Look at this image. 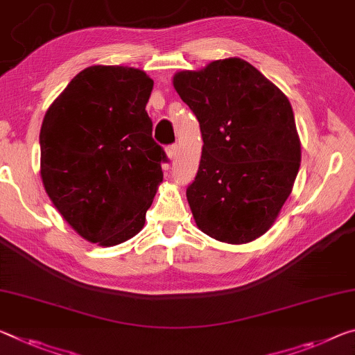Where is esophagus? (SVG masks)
Segmentation results:
<instances>
[{
    "mask_svg": "<svg viewBox=\"0 0 355 355\" xmlns=\"http://www.w3.org/2000/svg\"><path fill=\"white\" fill-rule=\"evenodd\" d=\"M177 151H178V147H177V145H171V147H168V148L166 150V153H167V157H168V159H171V161L175 159Z\"/></svg>",
    "mask_w": 355,
    "mask_h": 355,
    "instance_id": "34e87169",
    "label": "esophagus"
}]
</instances>
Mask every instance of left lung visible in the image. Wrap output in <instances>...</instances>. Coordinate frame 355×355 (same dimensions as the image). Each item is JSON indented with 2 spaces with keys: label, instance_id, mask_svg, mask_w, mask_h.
I'll list each match as a JSON object with an SVG mask.
<instances>
[{
  "label": "left lung",
  "instance_id": "1",
  "mask_svg": "<svg viewBox=\"0 0 355 355\" xmlns=\"http://www.w3.org/2000/svg\"><path fill=\"white\" fill-rule=\"evenodd\" d=\"M173 88L199 120L204 147L187 189L202 232L230 245L273 226L300 167V139L286 94L241 58L180 71Z\"/></svg>",
  "mask_w": 355,
  "mask_h": 355
}]
</instances>
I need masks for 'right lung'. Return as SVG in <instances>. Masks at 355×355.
<instances>
[{"instance_id": "1", "label": "right lung", "mask_w": 355, "mask_h": 355, "mask_svg": "<svg viewBox=\"0 0 355 355\" xmlns=\"http://www.w3.org/2000/svg\"><path fill=\"white\" fill-rule=\"evenodd\" d=\"M153 80L128 66H89L44 116L41 178L67 224L115 246L142 230L167 156L145 110Z\"/></svg>"}]
</instances>
